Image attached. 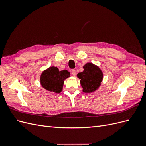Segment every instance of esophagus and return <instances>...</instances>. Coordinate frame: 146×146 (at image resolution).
Returning a JSON list of instances; mask_svg holds the SVG:
<instances>
[{"instance_id":"obj_1","label":"esophagus","mask_w":146,"mask_h":146,"mask_svg":"<svg viewBox=\"0 0 146 146\" xmlns=\"http://www.w3.org/2000/svg\"><path fill=\"white\" fill-rule=\"evenodd\" d=\"M71 73H72V74L74 76H76V70H75V69H72V70H71Z\"/></svg>"}]
</instances>
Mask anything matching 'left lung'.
<instances>
[{"instance_id":"1","label":"left lung","mask_w":146,"mask_h":146,"mask_svg":"<svg viewBox=\"0 0 146 146\" xmlns=\"http://www.w3.org/2000/svg\"><path fill=\"white\" fill-rule=\"evenodd\" d=\"M84 70L77 74L80 79V84L84 92H92L100 86L103 79V73L100 69L91 63L83 66Z\"/></svg>"}]
</instances>
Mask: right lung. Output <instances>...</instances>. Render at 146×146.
<instances>
[{
    "instance_id": "obj_1",
    "label": "right lung",
    "mask_w": 146,
    "mask_h": 146,
    "mask_svg": "<svg viewBox=\"0 0 146 146\" xmlns=\"http://www.w3.org/2000/svg\"><path fill=\"white\" fill-rule=\"evenodd\" d=\"M70 75L67 70L60 71L56 67L52 66L44 70L41 74V85L47 91L60 93L63 90L64 80L69 77Z\"/></svg>"
}]
</instances>
